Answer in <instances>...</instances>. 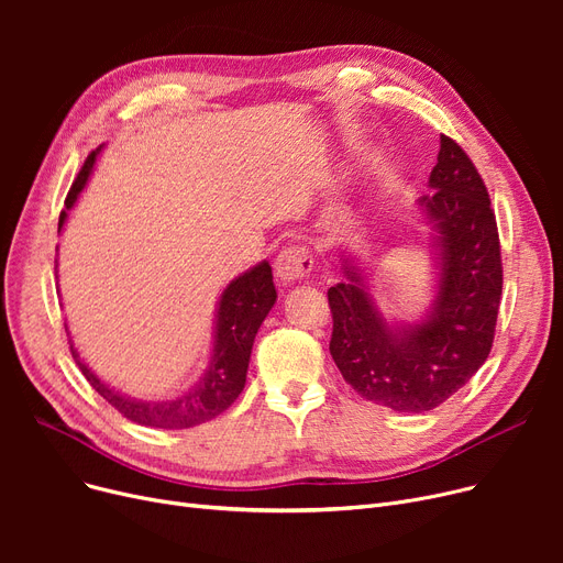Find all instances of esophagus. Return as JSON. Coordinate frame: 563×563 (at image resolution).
<instances>
[{"mask_svg":"<svg viewBox=\"0 0 563 563\" xmlns=\"http://www.w3.org/2000/svg\"><path fill=\"white\" fill-rule=\"evenodd\" d=\"M274 269H276V278L283 285H291L301 278H306L312 272V255L306 246H287L278 253L276 262H274Z\"/></svg>","mask_w":563,"mask_h":563,"instance_id":"34e87169","label":"esophagus"}]
</instances>
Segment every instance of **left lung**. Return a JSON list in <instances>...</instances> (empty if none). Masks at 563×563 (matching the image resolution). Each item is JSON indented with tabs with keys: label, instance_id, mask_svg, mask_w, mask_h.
Wrapping results in <instances>:
<instances>
[{
	"label": "left lung",
	"instance_id": "obj_1",
	"mask_svg": "<svg viewBox=\"0 0 563 563\" xmlns=\"http://www.w3.org/2000/svg\"><path fill=\"white\" fill-rule=\"evenodd\" d=\"M429 187L418 200L435 230L438 294L429 314L390 327L353 257H342L346 278L329 289V349L338 369L363 399L399 412L433 410L475 376L490 353L501 297L499 234L486 185L445 134Z\"/></svg>",
	"mask_w": 563,
	"mask_h": 563
}]
</instances>
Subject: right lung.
Wrapping results in <instances>:
<instances>
[{"label": "right lung", "instance_id": "1", "mask_svg": "<svg viewBox=\"0 0 563 563\" xmlns=\"http://www.w3.org/2000/svg\"><path fill=\"white\" fill-rule=\"evenodd\" d=\"M102 147V145H100ZM93 151L86 157L77 180L73 183L66 210L58 217V232H62L68 210L75 205L79 191L86 187L88 175L93 170L96 157L100 153ZM276 303V287L269 262H260L253 269L234 278L221 294L219 310H217V327H214V349L210 365L205 374L198 378L194 388L183 393L180 397H173L166 401H143L125 397L118 390L109 388L91 369L79 361V353L70 342L73 358L77 361L81 374L91 383L96 393L107 399L123 418L153 429H189L212 420L240 397L246 386V372L251 361V349L262 327L264 317Z\"/></svg>", "mask_w": 563, "mask_h": 563}]
</instances>
